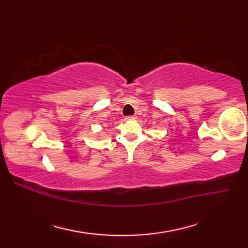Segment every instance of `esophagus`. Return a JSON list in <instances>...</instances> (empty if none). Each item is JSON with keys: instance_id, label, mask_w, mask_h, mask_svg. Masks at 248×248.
Here are the masks:
<instances>
[{"instance_id": "34e87169", "label": "esophagus", "mask_w": 248, "mask_h": 248, "mask_svg": "<svg viewBox=\"0 0 248 248\" xmlns=\"http://www.w3.org/2000/svg\"><path fill=\"white\" fill-rule=\"evenodd\" d=\"M136 119V116H128V117H125L124 120L125 121H129V120H135Z\"/></svg>"}]
</instances>
